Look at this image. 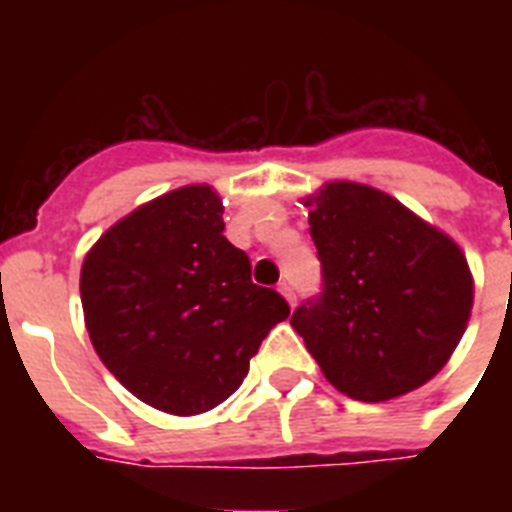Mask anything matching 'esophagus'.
I'll return each mask as SVG.
<instances>
[{
	"label": "esophagus",
	"instance_id": "esophagus-1",
	"mask_svg": "<svg viewBox=\"0 0 512 512\" xmlns=\"http://www.w3.org/2000/svg\"><path fill=\"white\" fill-rule=\"evenodd\" d=\"M279 292H281V295H284V297H287V303L292 305V308H295V303H297V295H295V289L289 287L287 281H281V284H279Z\"/></svg>",
	"mask_w": 512,
	"mask_h": 512
}]
</instances>
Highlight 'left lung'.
Returning a JSON list of instances; mask_svg holds the SVG:
<instances>
[{"mask_svg": "<svg viewBox=\"0 0 512 512\" xmlns=\"http://www.w3.org/2000/svg\"><path fill=\"white\" fill-rule=\"evenodd\" d=\"M308 207L321 292L297 305L295 332L356 401L420 388L468 324L473 279L460 247L369 185L329 183Z\"/></svg>", "mask_w": 512, "mask_h": 512, "instance_id": "left-lung-1", "label": "left lung"}]
</instances>
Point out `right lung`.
Segmentation results:
<instances>
[{
    "mask_svg": "<svg viewBox=\"0 0 512 512\" xmlns=\"http://www.w3.org/2000/svg\"><path fill=\"white\" fill-rule=\"evenodd\" d=\"M209 185H185L108 228L82 265V308L108 372L170 414H201L239 390L249 358L289 316L223 236Z\"/></svg>",
    "mask_w": 512,
    "mask_h": 512,
    "instance_id": "obj_1",
    "label": "right lung"
}]
</instances>
